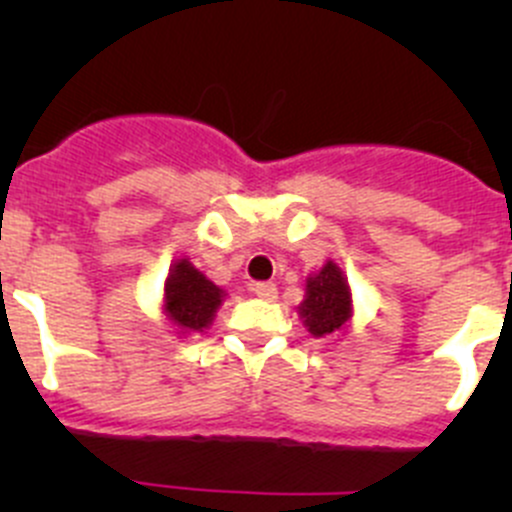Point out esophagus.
<instances>
[{"label": "esophagus", "mask_w": 512, "mask_h": 512, "mask_svg": "<svg viewBox=\"0 0 512 512\" xmlns=\"http://www.w3.org/2000/svg\"><path fill=\"white\" fill-rule=\"evenodd\" d=\"M252 294L260 299H267V302H272V299L277 297V287L272 285V282H255V285H252Z\"/></svg>", "instance_id": "obj_1"}]
</instances>
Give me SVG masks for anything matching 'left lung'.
I'll list each match as a JSON object with an SVG mask.
<instances>
[{"instance_id":"left-lung-1","label":"left lung","mask_w":512,"mask_h":512,"mask_svg":"<svg viewBox=\"0 0 512 512\" xmlns=\"http://www.w3.org/2000/svg\"><path fill=\"white\" fill-rule=\"evenodd\" d=\"M299 317L312 337L339 332L352 317V292L332 260L307 280V297L299 304Z\"/></svg>"}]
</instances>
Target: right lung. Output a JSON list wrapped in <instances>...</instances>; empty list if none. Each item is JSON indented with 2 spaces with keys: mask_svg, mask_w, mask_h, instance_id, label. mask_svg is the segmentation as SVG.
Listing matches in <instances>:
<instances>
[{
  "mask_svg": "<svg viewBox=\"0 0 512 512\" xmlns=\"http://www.w3.org/2000/svg\"><path fill=\"white\" fill-rule=\"evenodd\" d=\"M223 294L190 260H180L165 280V314L183 332H203L223 304Z\"/></svg>",
  "mask_w": 512,
  "mask_h": 512,
  "instance_id": "right-lung-1",
  "label": "right lung"
}]
</instances>
